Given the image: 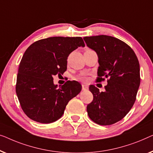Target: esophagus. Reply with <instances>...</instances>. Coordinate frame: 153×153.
<instances>
[{"label": "esophagus", "mask_w": 153, "mask_h": 153, "mask_svg": "<svg viewBox=\"0 0 153 153\" xmlns=\"http://www.w3.org/2000/svg\"><path fill=\"white\" fill-rule=\"evenodd\" d=\"M82 90H85V89H87L88 86L87 85H85V84H83V85H82Z\"/></svg>", "instance_id": "34e87169"}]
</instances>
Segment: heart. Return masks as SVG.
Here are the masks:
<instances>
[{
    "label": "heart",
    "instance_id": "b5f03b06",
    "mask_svg": "<svg viewBox=\"0 0 153 153\" xmlns=\"http://www.w3.org/2000/svg\"><path fill=\"white\" fill-rule=\"evenodd\" d=\"M77 79H79V80H83V81H85L87 78L85 76H79L77 77Z\"/></svg>",
    "mask_w": 153,
    "mask_h": 153
}]
</instances>
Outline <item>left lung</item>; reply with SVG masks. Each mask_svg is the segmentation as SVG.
I'll return each instance as SVG.
<instances>
[{"label": "left lung", "instance_id": "left-lung-1", "mask_svg": "<svg viewBox=\"0 0 153 153\" xmlns=\"http://www.w3.org/2000/svg\"><path fill=\"white\" fill-rule=\"evenodd\" d=\"M83 39L98 55L96 81L100 82L107 78L104 92L90 85L94 100L87 107L88 115L100 126L112 125L126 117L136 100L141 80L139 60L130 46L114 36L98 35Z\"/></svg>", "mask_w": 153, "mask_h": 153}]
</instances>
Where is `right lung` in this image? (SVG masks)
Masks as SVG:
<instances>
[{
  "label": "right lung",
  "mask_w": 153,
  "mask_h": 153,
  "mask_svg": "<svg viewBox=\"0 0 153 153\" xmlns=\"http://www.w3.org/2000/svg\"><path fill=\"white\" fill-rule=\"evenodd\" d=\"M85 46L80 36H53L36 41L27 48L19 66L16 93L30 119L41 123L56 121L68 101L81 91V85L74 80L57 88L53 76L63 74L70 53Z\"/></svg>",
  "instance_id": "1"
}]
</instances>
